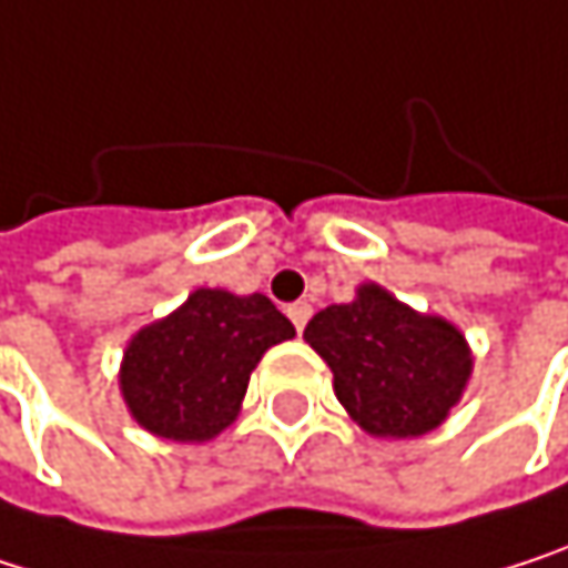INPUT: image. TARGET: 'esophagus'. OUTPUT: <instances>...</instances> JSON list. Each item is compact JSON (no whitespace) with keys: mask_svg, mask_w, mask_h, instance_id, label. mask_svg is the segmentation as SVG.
I'll return each instance as SVG.
<instances>
[{"mask_svg":"<svg viewBox=\"0 0 568 568\" xmlns=\"http://www.w3.org/2000/svg\"><path fill=\"white\" fill-rule=\"evenodd\" d=\"M287 317L294 321V327H297V331H304V327H307V321H311V304H307V301L291 304V307H287Z\"/></svg>","mask_w":568,"mask_h":568,"instance_id":"34e87169","label":"esophagus"}]
</instances>
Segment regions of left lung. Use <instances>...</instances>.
I'll return each instance as SVG.
<instances>
[{"instance_id":"1","label":"left lung","mask_w":568,"mask_h":568,"mask_svg":"<svg viewBox=\"0 0 568 568\" xmlns=\"http://www.w3.org/2000/svg\"><path fill=\"white\" fill-rule=\"evenodd\" d=\"M304 341L331 367L347 417L381 439L436 429L473 374V351L456 324L414 311L374 281L354 301L314 314Z\"/></svg>"}]
</instances>
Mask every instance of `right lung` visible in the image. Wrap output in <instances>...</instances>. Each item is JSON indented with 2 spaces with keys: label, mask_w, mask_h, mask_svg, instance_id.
Returning a JSON list of instances; mask_svg holds the SVG:
<instances>
[{
  "label": "right lung",
  "mask_w": 568,
  "mask_h": 568,
  "mask_svg": "<svg viewBox=\"0 0 568 568\" xmlns=\"http://www.w3.org/2000/svg\"><path fill=\"white\" fill-rule=\"evenodd\" d=\"M294 337V324L264 294L197 287L168 317L132 334L119 390L151 436L207 443L237 420L261 357Z\"/></svg>",
  "instance_id": "obj_1"
}]
</instances>
